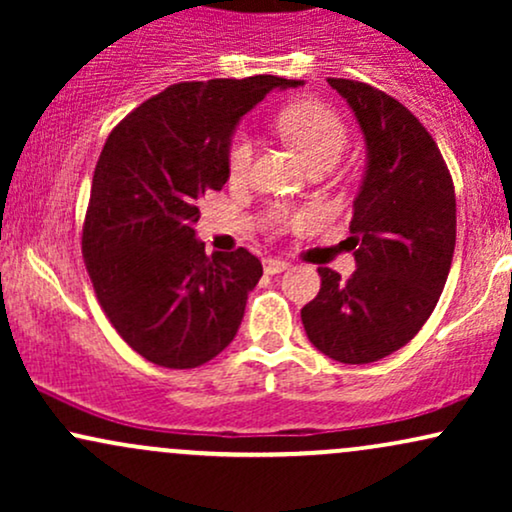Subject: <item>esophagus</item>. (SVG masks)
<instances>
[{
  "instance_id": "esophagus-1",
  "label": "esophagus",
  "mask_w": 512,
  "mask_h": 512,
  "mask_svg": "<svg viewBox=\"0 0 512 512\" xmlns=\"http://www.w3.org/2000/svg\"><path fill=\"white\" fill-rule=\"evenodd\" d=\"M289 269V262L284 260H264V272L267 274H281Z\"/></svg>"
}]
</instances>
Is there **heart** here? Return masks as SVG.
<instances>
[{
  "label": "heart",
  "mask_w": 512,
  "mask_h": 512,
  "mask_svg": "<svg viewBox=\"0 0 512 512\" xmlns=\"http://www.w3.org/2000/svg\"><path fill=\"white\" fill-rule=\"evenodd\" d=\"M279 129L298 146L305 161L313 166H334L344 156L346 144H349V129L337 110L330 105L317 101L293 103L281 110ZM255 137L250 132L233 134L231 146H228V170L236 178L250 173L252 161H255ZM310 211H298V214H286L281 211L276 219L284 223H303L310 219Z\"/></svg>",
  "instance_id": "b5f03b06"
}]
</instances>
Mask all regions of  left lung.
Returning a JSON list of instances; mask_svg holds the SVG:
<instances>
[{
	"instance_id": "left-lung-1",
	"label": "left lung",
	"mask_w": 512,
	"mask_h": 512,
	"mask_svg": "<svg viewBox=\"0 0 512 512\" xmlns=\"http://www.w3.org/2000/svg\"><path fill=\"white\" fill-rule=\"evenodd\" d=\"M366 139V175L354 199L342 281L320 267V293L301 310L313 346L339 363H373L402 349L436 308L455 252V187L428 129L370 84L327 79Z\"/></svg>"
}]
</instances>
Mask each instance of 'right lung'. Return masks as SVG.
I'll list each match as a JSON object with an SVG mask.
<instances>
[{
	"label": "right lung",
	"mask_w": 512,
	"mask_h": 512,
	"mask_svg": "<svg viewBox=\"0 0 512 512\" xmlns=\"http://www.w3.org/2000/svg\"><path fill=\"white\" fill-rule=\"evenodd\" d=\"M301 84L272 74L182 81L105 139L81 250L110 325L146 361L197 368L236 337L262 262L245 248L207 257L197 204L226 185L240 117L272 88Z\"/></svg>",
	"instance_id": "obj_1"
}]
</instances>
